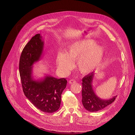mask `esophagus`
Returning <instances> with one entry per match:
<instances>
[{
  "label": "esophagus",
  "mask_w": 135,
  "mask_h": 135,
  "mask_svg": "<svg viewBox=\"0 0 135 135\" xmlns=\"http://www.w3.org/2000/svg\"><path fill=\"white\" fill-rule=\"evenodd\" d=\"M76 82V81L75 80H73V79H71L69 81V84H73V83H75Z\"/></svg>",
  "instance_id": "1"
}]
</instances>
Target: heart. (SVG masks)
Segmentation results:
<instances>
[{
	"label": "heart",
	"mask_w": 135,
	"mask_h": 135,
	"mask_svg": "<svg viewBox=\"0 0 135 135\" xmlns=\"http://www.w3.org/2000/svg\"><path fill=\"white\" fill-rule=\"evenodd\" d=\"M104 47L97 45L90 39H84L73 43L68 47L67 53L60 51L56 57V64L59 70L63 74H68L74 66L80 73L86 75L97 69L102 61L104 55Z\"/></svg>",
	"instance_id": "obj_1"
}]
</instances>
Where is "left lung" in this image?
Wrapping results in <instances>:
<instances>
[{"label": "left lung", "instance_id": "1", "mask_svg": "<svg viewBox=\"0 0 135 135\" xmlns=\"http://www.w3.org/2000/svg\"><path fill=\"white\" fill-rule=\"evenodd\" d=\"M94 74L90 73L82 79V104L85 109L94 112L100 110L114 102L116 96L107 100L100 98L94 93L92 88V82Z\"/></svg>", "mask_w": 135, "mask_h": 135}]
</instances>
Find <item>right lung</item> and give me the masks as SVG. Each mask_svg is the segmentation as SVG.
Wrapping results in <instances>:
<instances>
[{
  "instance_id": "add662e5",
  "label": "right lung",
  "mask_w": 135,
  "mask_h": 135,
  "mask_svg": "<svg viewBox=\"0 0 135 135\" xmlns=\"http://www.w3.org/2000/svg\"><path fill=\"white\" fill-rule=\"evenodd\" d=\"M44 43L40 33L32 37L21 53L19 72L26 97L38 109L52 113L60 107L61 94L67 81L66 79H57L49 75L41 80L33 79L32 66L41 59Z\"/></svg>"
}]
</instances>
